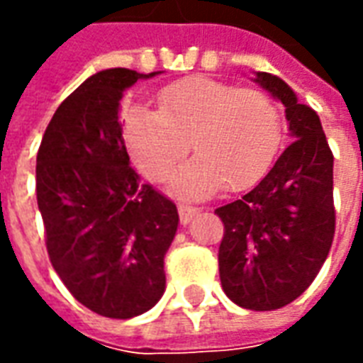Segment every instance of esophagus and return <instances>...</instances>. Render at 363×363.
<instances>
[{"instance_id":"esophagus-1","label":"esophagus","mask_w":363,"mask_h":363,"mask_svg":"<svg viewBox=\"0 0 363 363\" xmlns=\"http://www.w3.org/2000/svg\"><path fill=\"white\" fill-rule=\"evenodd\" d=\"M198 208H194V206H189V204H179V216H181V221L186 225V223H190V220L194 218V216H198Z\"/></svg>"}]
</instances>
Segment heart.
Masks as SVG:
<instances>
[{
    "label": "heart",
    "mask_w": 363,
    "mask_h": 363,
    "mask_svg": "<svg viewBox=\"0 0 363 363\" xmlns=\"http://www.w3.org/2000/svg\"><path fill=\"white\" fill-rule=\"evenodd\" d=\"M161 111L132 106L124 135L138 169L151 181L173 173L192 145L196 155L174 173L171 189L186 198H208L249 186L267 173L281 142L280 112L257 89L190 77L159 95Z\"/></svg>",
    "instance_id": "1"
}]
</instances>
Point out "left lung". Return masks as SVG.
<instances>
[{"label": "left lung", "instance_id": "obj_1", "mask_svg": "<svg viewBox=\"0 0 363 363\" xmlns=\"http://www.w3.org/2000/svg\"><path fill=\"white\" fill-rule=\"evenodd\" d=\"M255 82L286 106L294 142L241 200L216 210L223 221L220 278L243 309L272 311L303 294L319 274L335 237L333 151L320 120L278 75Z\"/></svg>", "mask_w": 363, "mask_h": 363}]
</instances>
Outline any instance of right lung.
I'll list each match as a JSON object with an SVG mask.
<instances>
[{
    "label": "right lung",
    "instance_id": "obj_1",
    "mask_svg": "<svg viewBox=\"0 0 363 363\" xmlns=\"http://www.w3.org/2000/svg\"><path fill=\"white\" fill-rule=\"evenodd\" d=\"M112 67L60 104L36 155V200L60 280L91 311L132 319L165 291L163 259L179 228L177 206L130 167L120 101L140 79Z\"/></svg>",
    "mask_w": 363,
    "mask_h": 363
}]
</instances>
